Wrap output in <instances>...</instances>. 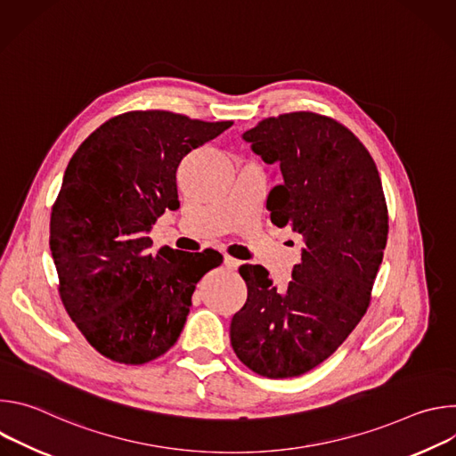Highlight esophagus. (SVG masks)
<instances>
[{
    "label": "esophagus",
    "mask_w": 456,
    "mask_h": 456,
    "mask_svg": "<svg viewBox=\"0 0 456 456\" xmlns=\"http://www.w3.org/2000/svg\"><path fill=\"white\" fill-rule=\"evenodd\" d=\"M224 265H225V269H229V271H236V269L240 267V262H238L236 257L224 256Z\"/></svg>",
    "instance_id": "34e87169"
}]
</instances>
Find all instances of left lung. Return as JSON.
<instances>
[{"mask_svg": "<svg viewBox=\"0 0 456 456\" xmlns=\"http://www.w3.org/2000/svg\"><path fill=\"white\" fill-rule=\"evenodd\" d=\"M241 137L280 166L271 222L290 227L305 247L285 290L265 267H240L247 301L231 321V345L257 375L297 377L329 359L370 305L387 240L382 183L368 150L330 117H269Z\"/></svg>", "mask_w": 456, "mask_h": 456, "instance_id": "left-lung-1", "label": "left lung"}]
</instances>
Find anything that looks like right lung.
I'll list each match as a JSON object with an SVG mask.
<instances>
[{
  "label": "right lung",
  "mask_w": 456,
  "mask_h": 456,
  "mask_svg": "<svg viewBox=\"0 0 456 456\" xmlns=\"http://www.w3.org/2000/svg\"><path fill=\"white\" fill-rule=\"evenodd\" d=\"M164 110L106 120L79 146L50 216L64 308L104 357L144 364L178 339L191 296L224 257L216 250L151 254L153 224L178 209L182 159L231 127Z\"/></svg>",
  "instance_id": "obj_1"
}]
</instances>
